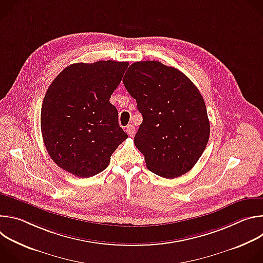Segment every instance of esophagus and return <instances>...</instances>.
I'll use <instances>...</instances> for the list:
<instances>
[{
  "label": "esophagus",
  "instance_id": "obj_1",
  "mask_svg": "<svg viewBox=\"0 0 263 263\" xmlns=\"http://www.w3.org/2000/svg\"><path fill=\"white\" fill-rule=\"evenodd\" d=\"M126 132L130 135V136H133L135 134V127L133 125H128L126 127Z\"/></svg>",
  "mask_w": 263,
  "mask_h": 263
}]
</instances>
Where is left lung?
I'll list each match as a JSON object with an SVG mask.
<instances>
[{
	"instance_id": "8db88e82",
	"label": "left lung",
	"mask_w": 263,
	"mask_h": 263,
	"mask_svg": "<svg viewBox=\"0 0 263 263\" xmlns=\"http://www.w3.org/2000/svg\"><path fill=\"white\" fill-rule=\"evenodd\" d=\"M123 82L142 116L134 143L146 167L167 179L190 172L210 135L199 89L182 71L159 61L131 64Z\"/></svg>"
}]
</instances>
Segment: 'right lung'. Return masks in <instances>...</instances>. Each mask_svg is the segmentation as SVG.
<instances>
[{"mask_svg":"<svg viewBox=\"0 0 263 263\" xmlns=\"http://www.w3.org/2000/svg\"><path fill=\"white\" fill-rule=\"evenodd\" d=\"M128 62L97 61L65 67L49 86L41 127L47 151L62 170L80 178L103 172L128 137L109 99Z\"/></svg>","mask_w":263,"mask_h":263,"instance_id":"right-lung-1","label":"right lung"}]
</instances>
